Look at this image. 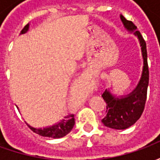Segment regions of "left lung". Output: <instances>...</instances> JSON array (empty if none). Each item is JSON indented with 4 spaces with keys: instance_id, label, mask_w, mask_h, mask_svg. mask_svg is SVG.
Instances as JSON below:
<instances>
[{
    "instance_id": "left-lung-1",
    "label": "left lung",
    "mask_w": 160,
    "mask_h": 160,
    "mask_svg": "<svg viewBox=\"0 0 160 160\" xmlns=\"http://www.w3.org/2000/svg\"><path fill=\"white\" fill-rule=\"evenodd\" d=\"M121 19L124 26L130 32H134V35L137 36L140 40L144 60V67L141 79L138 86L128 96L116 98L112 96L107 90L102 93V98L106 104V115L102 119V122L104 126L114 129H125L129 128L141 118L146 104L149 82L146 42L143 37L141 36V32L136 30V26H134V23L130 20H127L122 15H121Z\"/></svg>"
}]
</instances>
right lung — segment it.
<instances>
[{
    "label": "right lung",
    "mask_w": 160,
    "mask_h": 160,
    "mask_svg": "<svg viewBox=\"0 0 160 160\" xmlns=\"http://www.w3.org/2000/svg\"><path fill=\"white\" fill-rule=\"evenodd\" d=\"M29 28V25H26L22 31L20 32L21 34L26 32ZM75 121H74V115L70 114L65 119H63L59 123L53 125L51 127L45 128H35L31 127L27 124V126L32 129V130L36 133V134L42 135L43 137H50V138H61L65 136L72 130V128L74 126Z\"/></svg>",
    "instance_id": "1"
}]
</instances>
